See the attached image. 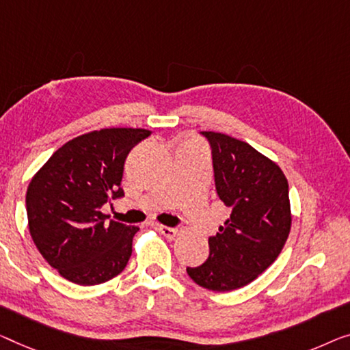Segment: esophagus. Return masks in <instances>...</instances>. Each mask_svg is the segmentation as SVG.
Returning <instances> with one entry per match:
<instances>
[{
	"mask_svg": "<svg viewBox=\"0 0 350 350\" xmlns=\"http://www.w3.org/2000/svg\"><path fill=\"white\" fill-rule=\"evenodd\" d=\"M155 228H157V231L163 234L165 237L168 239H174L177 236V229L176 228H170V226H163V225H155Z\"/></svg>",
	"mask_w": 350,
	"mask_h": 350,
	"instance_id": "1",
	"label": "esophagus"
}]
</instances>
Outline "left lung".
Listing matches in <instances>:
<instances>
[{
  "label": "left lung",
  "instance_id": "left-lung-1",
  "mask_svg": "<svg viewBox=\"0 0 350 350\" xmlns=\"http://www.w3.org/2000/svg\"><path fill=\"white\" fill-rule=\"evenodd\" d=\"M201 133L212 149L218 198L231 213L208 237L206 262L187 273L202 288L228 292L256 280L283 250L292 221L289 185L280 166L248 143Z\"/></svg>",
  "mask_w": 350,
  "mask_h": 350
}]
</instances>
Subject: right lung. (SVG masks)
I'll use <instances>...</instances> for the list:
<instances>
[{"mask_svg": "<svg viewBox=\"0 0 350 350\" xmlns=\"http://www.w3.org/2000/svg\"><path fill=\"white\" fill-rule=\"evenodd\" d=\"M150 135L144 129H102L80 135L56 150L26 191L33 242L61 276L94 286L119 275L132 256L138 226L109 220L100 212L122 198L124 161Z\"/></svg>", "mask_w": 350, "mask_h": 350, "instance_id": "obj_1", "label": "right lung"}]
</instances>
